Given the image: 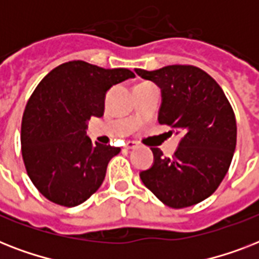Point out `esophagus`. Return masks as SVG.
<instances>
[{
	"instance_id": "esophagus-1",
	"label": "esophagus",
	"mask_w": 259,
	"mask_h": 259,
	"mask_svg": "<svg viewBox=\"0 0 259 259\" xmlns=\"http://www.w3.org/2000/svg\"><path fill=\"white\" fill-rule=\"evenodd\" d=\"M137 146H138V144H137V142H134V141H127L125 144V148H126V149H129V150L130 149H136Z\"/></svg>"
}]
</instances>
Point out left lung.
Segmentation results:
<instances>
[{
	"label": "left lung",
	"mask_w": 259,
	"mask_h": 259,
	"mask_svg": "<svg viewBox=\"0 0 259 259\" xmlns=\"http://www.w3.org/2000/svg\"><path fill=\"white\" fill-rule=\"evenodd\" d=\"M134 71L161 89L158 122L181 134L172 157L152 148L154 162L140 173L142 183L168 207L197 204L217 191L233 160L237 145L233 107L221 86L195 66Z\"/></svg>",
	"instance_id": "1"
}]
</instances>
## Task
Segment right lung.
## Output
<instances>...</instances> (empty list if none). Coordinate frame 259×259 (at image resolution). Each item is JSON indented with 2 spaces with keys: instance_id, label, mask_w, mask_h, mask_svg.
<instances>
[{
  "instance_id": "right-lung-1",
  "label": "right lung",
  "mask_w": 259,
  "mask_h": 259,
  "mask_svg": "<svg viewBox=\"0 0 259 259\" xmlns=\"http://www.w3.org/2000/svg\"><path fill=\"white\" fill-rule=\"evenodd\" d=\"M134 78L126 68L105 70L82 60L63 63L44 76L26 103L21 153L28 176L55 204L75 207L98 191L119 148L95 144L87 121L102 117L114 84Z\"/></svg>"
}]
</instances>
